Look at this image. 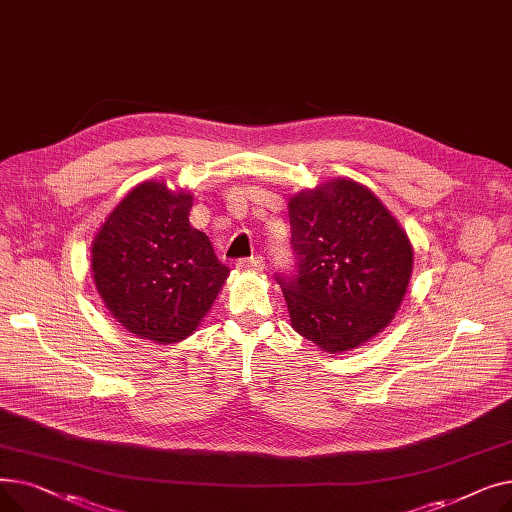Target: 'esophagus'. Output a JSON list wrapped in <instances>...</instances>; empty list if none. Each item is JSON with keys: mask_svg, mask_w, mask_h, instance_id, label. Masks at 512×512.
<instances>
[{"mask_svg": "<svg viewBox=\"0 0 512 512\" xmlns=\"http://www.w3.org/2000/svg\"><path fill=\"white\" fill-rule=\"evenodd\" d=\"M236 265L240 267V270H255V272H261L265 267V261L261 255H253V257H245V259H238Z\"/></svg>", "mask_w": 512, "mask_h": 512, "instance_id": "1", "label": "esophagus"}]
</instances>
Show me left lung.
<instances>
[{"label": "left lung", "instance_id": "8db88e82", "mask_svg": "<svg viewBox=\"0 0 512 512\" xmlns=\"http://www.w3.org/2000/svg\"><path fill=\"white\" fill-rule=\"evenodd\" d=\"M294 265L278 272L292 328L328 353L384 330L405 297L409 236L369 188L334 180L288 203Z\"/></svg>", "mask_w": 512, "mask_h": 512}]
</instances>
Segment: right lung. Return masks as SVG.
Masks as SVG:
<instances>
[{
    "label": "right lung",
    "instance_id": "add662e5",
    "mask_svg": "<svg viewBox=\"0 0 512 512\" xmlns=\"http://www.w3.org/2000/svg\"><path fill=\"white\" fill-rule=\"evenodd\" d=\"M193 197L143 182L107 215L91 249L105 307L139 338L174 344L191 336L230 270L205 232L188 222Z\"/></svg>",
    "mask_w": 512,
    "mask_h": 512
}]
</instances>
